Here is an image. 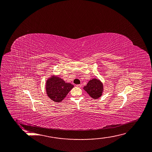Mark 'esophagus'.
<instances>
[{
	"label": "esophagus",
	"mask_w": 152,
	"mask_h": 152,
	"mask_svg": "<svg viewBox=\"0 0 152 152\" xmlns=\"http://www.w3.org/2000/svg\"><path fill=\"white\" fill-rule=\"evenodd\" d=\"M76 86H77V87L80 88V87H82V85L80 84L77 85H76Z\"/></svg>",
	"instance_id": "esophagus-1"
}]
</instances>
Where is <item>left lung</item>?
<instances>
[{"instance_id": "1", "label": "left lung", "mask_w": 152, "mask_h": 152, "mask_svg": "<svg viewBox=\"0 0 152 152\" xmlns=\"http://www.w3.org/2000/svg\"><path fill=\"white\" fill-rule=\"evenodd\" d=\"M84 90L86 91L92 98L97 99L102 95L103 91V84L100 80L93 78V80H90L87 85L85 86Z\"/></svg>"}]
</instances>
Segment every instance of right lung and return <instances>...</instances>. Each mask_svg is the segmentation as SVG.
<instances>
[{
    "mask_svg": "<svg viewBox=\"0 0 152 152\" xmlns=\"http://www.w3.org/2000/svg\"><path fill=\"white\" fill-rule=\"evenodd\" d=\"M73 87V85L65 83L61 78L56 76H51L46 82L48 96L56 102H61Z\"/></svg>",
    "mask_w": 152,
    "mask_h": 152,
    "instance_id": "add662e5",
    "label": "right lung"
}]
</instances>
